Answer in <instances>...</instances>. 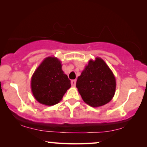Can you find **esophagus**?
Listing matches in <instances>:
<instances>
[{"instance_id": "1", "label": "esophagus", "mask_w": 147, "mask_h": 147, "mask_svg": "<svg viewBox=\"0 0 147 147\" xmlns=\"http://www.w3.org/2000/svg\"><path fill=\"white\" fill-rule=\"evenodd\" d=\"M71 86H73V87H75V86H76V80H71Z\"/></svg>"}]
</instances>
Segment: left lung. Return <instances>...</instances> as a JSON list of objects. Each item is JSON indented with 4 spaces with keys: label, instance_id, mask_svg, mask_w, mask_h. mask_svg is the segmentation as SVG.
I'll return each mask as SVG.
<instances>
[{
    "label": "left lung",
    "instance_id": "obj_1",
    "mask_svg": "<svg viewBox=\"0 0 147 147\" xmlns=\"http://www.w3.org/2000/svg\"><path fill=\"white\" fill-rule=\"evenodd\" d=\"M116 85L113 73L100 57L90 60L76 82L84 102L92 107L108 103L115 94Z\"/></svg>",
    "mask_w": 147,
    "mask_h": 147
}]
</instances>
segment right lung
Instances as JSON below:
<instances>
[{
	"label": "right lung",
	"instance_id": "right-lung-1",
	"mask_svg": "<svg viewBox=\"0 0 147 147\" xmlns=\"http://www.w3.org/2000/svg\"><path fill=\"white\" fill-rule=\"evenodd\" d=\"M57 58H45L31 78V87L33 96L39 103L53 106L59 103L71 87L67 76L61 69Z\"/></svg>",
	"mask_w": 147,
	"mask_h": 147
}]
</instances>
